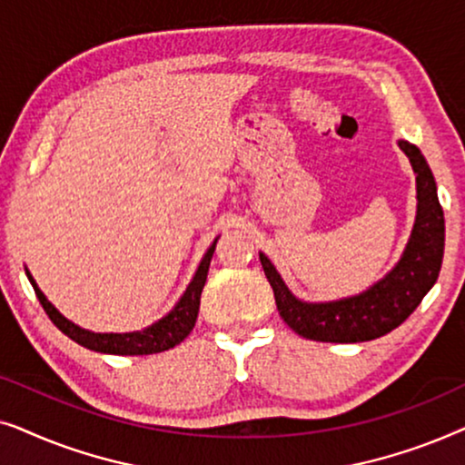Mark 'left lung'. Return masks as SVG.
I'll list each match as a JSON object with an SVG mask.
<instances>
[{"mask_svg": "<svg viewBox=\"0 0 465 465\" xmlns=\"http://www.w3.org/2000/svg\"><path fill=\"white\" fill-rule=\"evenodd\" d=\"M400 150L411 158L417 173V220L396 269L371 290L336 302H302L292 296L275 266L260 253L279 315L304 339L322 342L379 339L398 328L436 283L444 253V213L436 194V182L417 145L400 142Z\"/></svg>", "mask_w": 465, "mask_h": 465, "instance_id": "left-lung-1", "label": "left lung"}]
</instances>
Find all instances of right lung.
Here are the masks:
<instances>
[{"mask_svg":"<svg viewBox=\"0 0 465 465\" xmlns=\"http://www.w3.org/2000/svg\"><path fill=\"white\" fill-rule=\"evenodd\" d=\"M215 243L218 239L213 241L212 247H209L205 258L201 260L199 271L190 285L183 292V296L180 298V302L175 304V309L171 311L169 315H164L161 322H156L154 326L142 330V332H126V334H99V332H88V330L75 326L69 320H65L59 311H56L53 304L46 301V296L42 294L40 288H37L34 277L29 275V282L34 285L37 301L42 302L44 311L50 317V322L54 323L56 328L61 330L63 334H67L69 339L78 342V345L93 349V351L99 353H114V355H150V353H161L167 351V349L180 345V342L186 339V336L193 332L194 323H196V315H199V307H201V292L205 288L207 282V272H209V262H212L213 252H215Z\"/></svg>","mask_w":465,"mask_h":465,"instance_id":"right-lung-1","label":"right lung"}]
</instances>
